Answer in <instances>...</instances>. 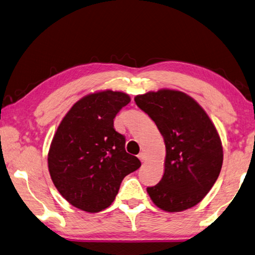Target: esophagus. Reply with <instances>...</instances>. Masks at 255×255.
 Returning <instances> with one entry per match:
<instances>
[{
  "instance_id": "esophagus-1",
  "label": "esophagus",
  "mask_w": 255,
  "mask_h": 255,
  "mask_svg": "<svg viewBox=\"0 0 255 255\" xmlns=\"http://www.w3.org/2000/svg\"><path fill=\"white\" fill-rule=\"evenodd\" d=\"M137 157L140 158V161L141 162H145V160H146V156H145V153H143V152H141L140 154L137 155Z\"/></svg>"
}]
</instances>
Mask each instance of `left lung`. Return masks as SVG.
Returning <instances> with one entry per match:
<instances>
[{
	"label": "left lung",
	"mask_w": 255,
	"mask_h": 255,
	"mask_svg": "<svg viewBox=\"0 0 255 255\" xmlns=\"http://www.w3.org/2000/svg\"><path fill=\"white\" fill-rule=\"evenodd\" d=\"M138 108L164 138L165 169L161 181L147 187L158 208L180 212L198 204L212 189L223 163V148L204 110L180 91L160 90L137 95Z\"/></svg>",
	"instance_id": "1"
}]
</instances>
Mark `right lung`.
<instances>
[{
    "mask_svg": "<svg viewBox=\"0 0 255 255\" xmlns=\"http://www.w3.org/2000/svg\"><path fill=\"white\" fill-rule=\"evenodd\" d=\"M129 101L111 90L86 95L57 128L47 156L50 175L75 208L90 213L109 208L122 180L141 166L126 151V136L114 128V118Z\"/></svg>",
    "mask_w": 255,
    "mask_h": 255,
    "instance_id": "add662e5",
    "label": "right lung"
}]
</instances>
